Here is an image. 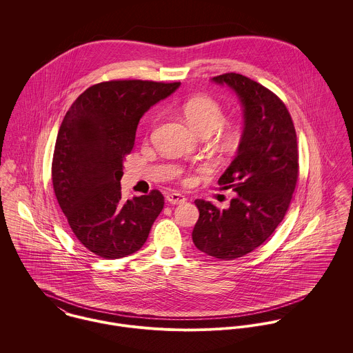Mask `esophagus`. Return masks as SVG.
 <instances>
[{
    "label": "esophagus",
    "mask_w": 353,
    "mask_h": 353,
    "mask_svg": "<svg viewBox=\"0 0 353 353\" xmlns=\"http://www.w3.org/2000/svg\"><path fill=\"white\" fill-rule=\"evenodd\" d=\"M165 200L168 203H172V205H179V203H183L186 201V197L181 193H176V192H172V193H168L165 196Z\"/></svg>",
    "instance_id": "34e87169"
}]
</instances>
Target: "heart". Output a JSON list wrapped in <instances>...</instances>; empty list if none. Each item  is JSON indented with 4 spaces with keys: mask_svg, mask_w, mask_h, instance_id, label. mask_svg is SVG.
Segmentation results:
<instances>
[{
    "mask_svg": "<svg viewBox=\"0 0 353 353\" xmlns=\"http://www.w3.org/2000/svg\"><path fill=\"white\" fill-rule=\"evenodd\" d=\"M183 115L186 117L190 126L199 132H213L224 121V111L219 101L208 95H196L183 103ZM230 137H235L238 133V126H232L228 130Z\"/></svg>",
    "mask_w": 353,
    "mask_h": 353,
    "instance_id": "1",
    "label": "heart"
}]
</instances>
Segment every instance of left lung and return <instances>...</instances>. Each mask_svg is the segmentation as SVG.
I'll return each mask as SVG.
<instances>
[{
  "label": "left lung",
  "mask_w": 353,
  "mask_h": 353,
  "mask_svg": "<svg viewBox=\"0 0 353 353\" xmlns=\"http://www.w3.org/2000/svg\"><path fill=\"white\" fill-rule=\"evenodd\" d=\"M228 85L243 107V133L236 156L219 179L236 196L228 209L196 200L200 210L193 242L219 259H235L261 246L283 221L299 172V152L292 118L272 91L252 79L225 73L212 79Z\"/></svg>",
  "instance_id": "left-lung-1"
}]
</instances>
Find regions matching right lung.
<instances>
[{"mask_svg": "<svg viewBox=\"0 0 353 353\" xmlns=\"http://www.w3.org/2000/svg\"><path fill=\"white\" fill-rule=\"evenodd\" d=\"M181 83L112 80L85 90L58 130L52 188L79 242L117 259L139 252L164 206L159 190L123 201V160L132 152L141 117Z\"/></svg>", "mask_w": 353, "mask_h": 353, "instance_id": "obj_1", "label": "right lung"}]
</instances>
